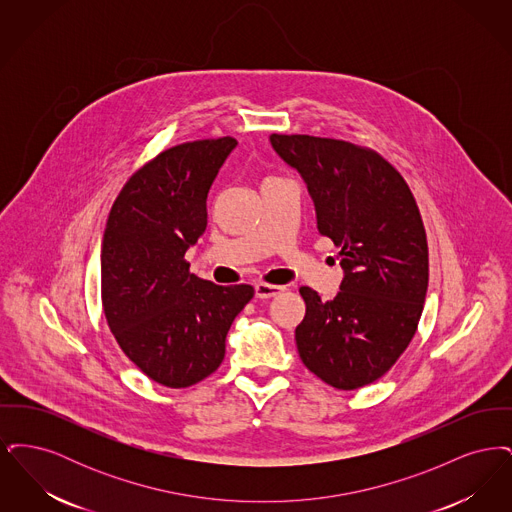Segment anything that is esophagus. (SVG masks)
Returning <instances> with one entry per match:
<instances>
[{
    "label": "esophagus",
    "mask_w": 512,
    "mask_h": 512,
    "mask_svg": "<svg viewBox=\"0 0 512 512\" xmlns=\"http://www.w3.org/2000/svg\"><path fill=\"white\" fill-rule=\"evenodd\" d=\"M284 290H286L284 286H276V284L259 282V284L255 286V295H257L259 299H270V297H274V295H278V293H282Z\"/></svg>",
    "instance_id": "1"
}]
</instances>
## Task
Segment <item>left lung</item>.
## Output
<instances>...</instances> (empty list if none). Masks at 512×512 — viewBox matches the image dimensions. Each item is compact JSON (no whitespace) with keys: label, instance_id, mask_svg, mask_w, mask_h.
Instances as JSON below:
<instances>
[{"label":"left lung","instance_id":"8db88e82","mask_svg":"<svg viewBox=\"0 0 512 512\" xmlns=\"http://www.w3.org/2000/svg\"><path fill=\"white\" fill-rule=\"evenodd\" d=\"M270 144L303 176L318 232L340 247L345 272L330 301L299 288V357L328 386L359 390L395 365L418 328L428 290L418 205L405 178L370 147L307 134H272Z\"/></svg>","mask_w":512,"mask_h":512}]
</instances>
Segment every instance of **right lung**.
I'll list each match as a JSON object with an SVG mask.
<instances>
[{"label":"right lung","instance_id":"1","mask_svg":"<svg viewBox=\"0 0 512 512\" xmlns=\"http://www.w3.org/2000/svg\"><path fill=\"white\" fill-rule=\"evenodd\" d=\"M236 138L169 147L117 195L101 244V305L122 353L149 380L188 388L224 359L249 284L217 286L184 259L207 228V194Z\"/></svg>","mask_w":512,"mask_h":512}]
</instances>
